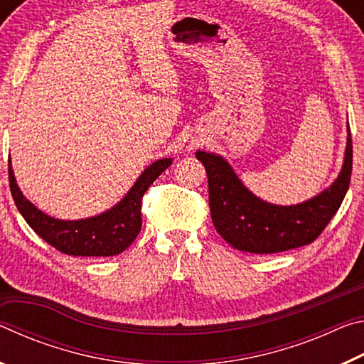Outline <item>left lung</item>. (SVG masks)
<instances>
[{
  "label": "left lung",
  "instance_id": "8db88e82",
  "mask_svg": "<svg viewBox=\"0 0 364 364\" xmlns=\"http://www.w3.org/2000/svg\"><path fill=\"white\" fill-rule=\"evenodd\" d=\"M208 176V205L215 230L234 249L276 254L315 241L341 207L352 178V136L347 123L343 165L334 183L311 199L276 205L257 197L220 154L197 151Z\"/></svg>",
  "mask_w": 364,
  "mask_h": 364
}]
</instances>
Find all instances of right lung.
<instances>
[{"instance_id": "add662e5", "label": "right lung", "mask_w": 364, "mask_h": 364, "mask_svg": "<svg viewBox=\"0 0 364 364\" xmlns=\"http://www.w3.org/2000/svg\"><path fill=\"white\" fill-rule=\"evenodd\" d=\"M173 159H159L138 176L128 193L106 212L90 218L49 217L22 194L9 159V186L17 210L28 226L54 249L73 257H112L130 247L141 231V199L147 188L167 170Z\"/></svg>"}]
</instances>
